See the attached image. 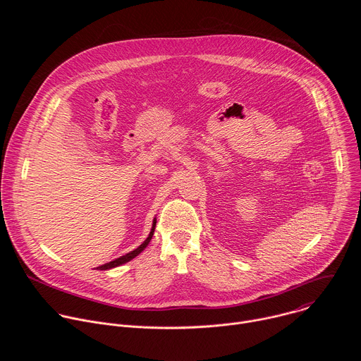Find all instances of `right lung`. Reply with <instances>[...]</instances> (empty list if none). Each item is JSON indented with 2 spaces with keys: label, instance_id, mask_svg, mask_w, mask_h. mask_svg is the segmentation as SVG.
I'll list each match as a JSON object with an SVG mask.
<instances>
[{
  "label": "right lung",
  "instance_id": "add662e5",
  "mask_svg": "<svg viewBox=\"0 0 361 361\" xmlns=\"http://www.w3.org/2000/svg\"><path fill=\"white\" fill-rule=\"evenodd\" d=\"M156 223H157V220L154 219L152 220V226H151V230H149V233H148V235L145 237V240L141 243V244H138L135 248H133L131 251H127V252H124V254H121V255H118V257H116V259H113V260H109V262H106V263H102V264H99L97 269L98 270H110V269H114V267H118V266H121V264H126V263H128V262H131L133 259H135V257L148 245V243L151 241V238H152V234H154V230H156Z\"/></svg>",
  "mask_w": 361,
  "mask_h": 361
}]
</instances>
